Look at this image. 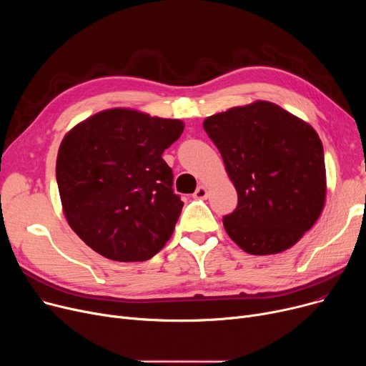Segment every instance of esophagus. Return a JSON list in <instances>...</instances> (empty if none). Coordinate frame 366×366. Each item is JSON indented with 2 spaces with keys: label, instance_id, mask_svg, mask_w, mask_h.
I'll return each mask as SVG.
<instances>
[{
  "label": "esophagus",
  "instance_id": "1",
  "mask_svg": "<svg viewBox=\"0 0 366 366\" xmlns=\"http://www.w3.org/2000/svg\"><path fill=\"white\" fill-rule=\"evenodd\" d=\"M207 196H209V189L204 185H199L196 193L193 194L194 199H207Z\"/></svg>",
  "mask_w": 366,
  "mask_h": 366
}]
</instances>
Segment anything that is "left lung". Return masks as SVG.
Returning a JSON list of instances; mask_svg holds the SVG:
<instances>
[{"instance_id":"8db88e82","label":"left lung","mask_w":366,"mask_h":366,"mask_svg":"<svg viewBox=\"0 0 366 366\" xmlns=\"http://www.w3.org/2000/svg\"><path fill=\"white\" fill-rule=\"evenodd\" d=\"M203 127L239 197L234 212L222 219L227 234L251 255L292 247L315 225L326 199L316 130L267 101L210 115Z\"/></svg>"}]
</instances>
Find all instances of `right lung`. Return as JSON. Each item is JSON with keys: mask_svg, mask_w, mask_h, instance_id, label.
I'll return each mask as SVG.
<instances>
[{"mask_svg": "<svg viewBox=\"0 0 366 366\" xmlns=\"http://www.w3.org/2000/svg\"><path fill=\"white\" fill-rule=\"evenodd\" d=\"M182 132L177 119L111 108L65 134L56 160L64 215L94 252L137 262L164 247L184 203L162 154Z\"/></svg>", "mask_w": 366, "mask_h": 366, "instance_id": "add662e5", "label": "right lung"}]
</instances>
